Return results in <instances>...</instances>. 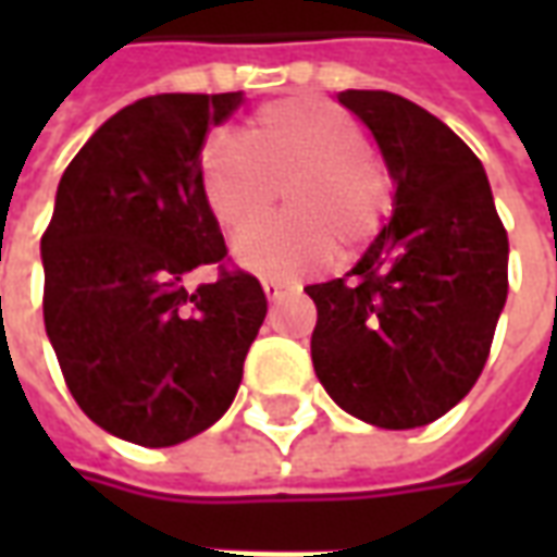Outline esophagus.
<instances>
[{
	"label": "esophagus",
	"mask_w": 557,
	"mask_h": 557,
	"mask_svg": "<svg viewBox=\"0 0 557 557\" xmlns=\"http://www.w3.org/2000/svg\"><path fill=\"white\" fill-rule=\"evenodd\" d=\"M262 289H265V295L271 301H277V298L289 295V292H295L298 286H295V283H286V280H262Z\"/></svg>",
	"instance_id": "esophagus-1"
}]
</instances>
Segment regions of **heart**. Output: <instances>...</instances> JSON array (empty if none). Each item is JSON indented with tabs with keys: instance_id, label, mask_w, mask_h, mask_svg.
<instances>
[{
	"instance_id": "heart-1",
	"label": "heart",
	"mask_w": 557,
	"mask_h": 557,
	"mask_svg": "<svg viewBox=\"0 0 557 557\" xmlns=\"http://www.w3.org/2000/svg\"><path fill=\"white\" fill-rule=\"evenodd\" d=\"M199 184L223 235H242L274 208L286 184L292 218L238 242L244 268L298 280L334 265L343 242L361 250L394 208V175L363 127L319 98H286L250 115L244 134L220 131L199 154Z\"/></svg>"
}]
</instances>
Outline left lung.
Listing matches in <instances>:
<instances>
[{
  "mask_svg": "<svg viewBox=\"0 0 557 557\" xmlns=\"http://www.w3.org/2000/svg\"><path fill=\"white\" fill-rule=\"evenodd\" d=\"M397 182L394 220L346 277L307 286L313 367L339 409L414 430L454 409L490 358L507 301V230L483 163L442 119L346 89Z\"/></svg>",
  "mask_w": 557,
  "mask_h": 557,
  "instance_id": "1",
  "label": "left lung"
}]
</instances>
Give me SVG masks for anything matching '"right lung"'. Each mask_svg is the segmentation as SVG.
Here are the masks:
<instances>
[{"label": "right lung", "mask_w": 557, "mask_h": 557, "mask_svg": "<svg viewBox=\"0 0 557 557\" xmlns=\"http://www.w3.org/2000/svg\"><path fill=\"white\" fill-rule=\"evenodd\" d=\"M242 91L151 95L107 119L67 163L41 235L44 325L65 385L101 430L187 442L230 409L265 322L262 283L230 265L199 154ZM214 264L187 293L181 277Z\"/></svg>", "instance_id": "1"}]
</instances>
